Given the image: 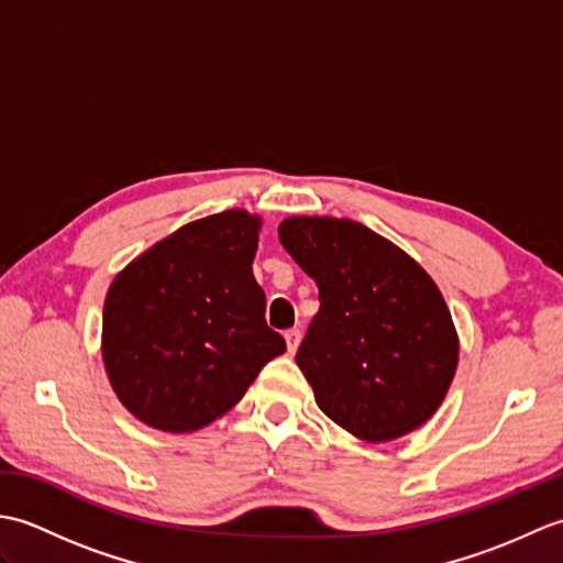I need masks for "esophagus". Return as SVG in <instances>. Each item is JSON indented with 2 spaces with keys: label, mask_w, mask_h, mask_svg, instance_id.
<instances>
[{
  "label": "esophagus",
  "mask_w": 563,
  "mask_h": 563,
  "mask_svg": "<svg viewBox=\"0 0 563 563\" xmlns=\"http://www.w3.org/2000/svg\"><path fill=\"white\" fill-rule=\"evenodd\" d=\"M300 341H302V331H300V329L285 331V343H288V351H290V353L297 351V345H300Z\"/></svg>",
  "instance_id": "esophagus-1"
}]
</instances>
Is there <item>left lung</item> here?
I'll return each mask as SVG.
<instances>
[{
	"label": "left lung",
	"mask_w": 563,
	"mask_h": 563,
	"mask_svg": "<svg viewBox=\"0 0 563 563\" xmlns=\"http://www.w3.org/2000/svg\"><path fill=\"white\" fill-rule=\"evenodd\" d=\"M278 236L319 288V314L295 355L319 409L369 442L426 423L445 399L460 353L430 275L353 220L290 218Z\"/></svg>",
	"instance_id": "obj_1"
}]
</instances>
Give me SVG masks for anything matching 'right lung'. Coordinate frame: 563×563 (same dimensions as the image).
Returning a JSON list of instances; mask_svg holds the SVG:
<instances>
[{"mask_svg": "<svg viewBox=\"0 0 563 563\" xmlns=\"http://www.w3.org/2000/svg\"><path fill=\"white\" fill-rule=\"evenodd\" d=\"M258 224L244 210L184 224L113 280L103 363L118 399L140 421L169 433L208 426L285 353L251 271Z\"/></svg>", "mask_w": 563, "mask_h": 563, "instance_id": "add662e5", "label": "right lung"}]
</instances>
